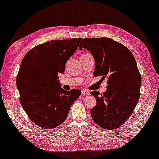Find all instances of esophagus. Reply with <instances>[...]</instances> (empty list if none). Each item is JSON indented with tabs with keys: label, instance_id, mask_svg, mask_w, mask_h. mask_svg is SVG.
Here are the masks:
<instances>
[{
	"label": "esophagus",
	"instance_id": "obj_1",
	"mask_svg": "<svg viewBox=\"0 0 159 159\" xmlns=\"http://www.w3.org/2000/svg\"><path fill=\"white\" fill-rule=\"evenodd\" d=\"M82 93L83 94V95H89L90 94V92L87 90H82Z\"/></svg>",
	"mask_w": 159,
	"mask_h": 159
}]
</instances>
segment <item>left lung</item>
<instances>
[{"label":"left lung","mask_w":159,"mask_h":159,"mask_svg":"<svg viewBox=\"0 0 159 159\" xmlns=\"http://www.w3.org/2000/svg\"><path fill=\"white\" fill-rule=\"evenodd\" d=\"M93 54L94 77L107 79V90L91 92L96 105L91 110L93 121L107 130L118 129L132 115L140 96L141 75L132 52L109 38H84L79 47Z\"/></svg>","instance_id":"8db88e82"}]
</instances>
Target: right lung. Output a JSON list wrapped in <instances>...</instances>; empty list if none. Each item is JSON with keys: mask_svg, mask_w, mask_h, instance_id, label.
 I'll return each mask as SVG.
<instances>
[{"mask_svg": "<svg viewBox=\"0 0 159 159\" xmlns=\"http://www.w3.org/2000/svg\"><path fill=\"white\" fill-rule=\"evenodd\" d=\"M82 40L46 42L29 50L22 59L16 79L19 101L30 120L42 129H52L62 124L81 95L77 89L66 91L61 88L58 74L65 71L66 61Z\"/></svg>", "mask_w": 159, "mask_h": 159, "instance_id": "obj_1", "label": "right lung"}]
</instances>
